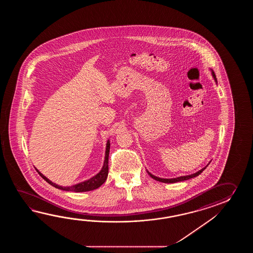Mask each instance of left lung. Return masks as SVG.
<instances>
[{"mask_svg": "<svg viewBox=\"0 0 253 253\" xmlns=\"http://www.w3.org/2000/svg\"><path fill=\"white\" fill-rule=\"evenodd\" d=\"M211 70V76H212V78L214 79L215 82L217 83V79H216V76H215L214 71L212 70ZM211 163V162H210ZM209 163V164H210ZM209 164L206 166V167H204V168H202L201 170H199L198 172H194L193 174H189V175H183V176H179V177L176 178H169V179H167V178H160L157 177L156 175H154V174H152L149 171H147L146 170V172L147 173L150 175L151 177L153 178V179H155L156 181H158V182H162V183H176V182H182V181H185V180H188V179H191V178L196 177V176H198L201 172H203V171L205 170L206 167L209 166Z\"/></svg>", "mask_w": 253, "mask_h": 253, "instance_id": "left-lung-1", "label": "left lung"}]
</instances>
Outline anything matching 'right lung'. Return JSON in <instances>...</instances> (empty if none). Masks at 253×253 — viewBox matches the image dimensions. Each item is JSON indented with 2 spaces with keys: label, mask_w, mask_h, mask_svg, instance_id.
I'll use <instances>...</instances> for the list:
<instances>
[{
  "label": "right lung",
  "mask_w": 253,
  "mask_h": 253,
  "mask_svg": "<svg viewBox=\"0 0 253 253\" xmlns=\"http://www.w3.org/2000/svg\"><path fill=\"white\" fill-rule=\"evenodd\" d=\"M109 149H110V138H108L106 144V151H105V160L103 164L102 168L99 172H97L96 175H94L93 177L89 178L88 180L83 181L81 183H76L74 185L71 186H61L57 183H52L49 179L46 177L45 175H43L42 172L39 171L37 172L42 177L49 183L50 185L54 186L55 188L59 189V190H63V191H71V192H75V193H83V192H88V191H93L95 189H97L102 185L103 183L106 182L108 174V156H109Z\"/></svg>",
  "instance_id": "1"
}]
</instances>
